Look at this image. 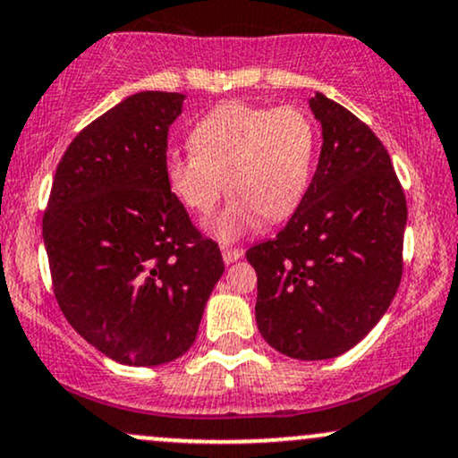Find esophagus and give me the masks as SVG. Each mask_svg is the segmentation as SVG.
Returning a JSON list of instances; mask_svg holds the SVG:
<instances>
[{"label":"esophagus","mask_w":458,"mask_h":458,"mask_svg":"<svg viewBox=\"0 0 458 458\" xmlns=\"http://www.w3.org/2000/svg\"><path fill=\"white\" fill-rule=\"evenodd\" d=\"M222 256H224V262L225 265H230V262H236L243 256V251L239 250V247H222Z\"/></svg>","instance_id":"1"}]
</instances>
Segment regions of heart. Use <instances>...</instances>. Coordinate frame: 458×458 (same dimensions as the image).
I'll use <instances>...</instances> for the list:
<instances>
[{"label":"heart","instance_id":"heart-1","mask_svg":"<svg viewBox=\"0 0 458 458\" xmlns=\"http://www.w3.org/2000/svg\"><path fill=\"white\" fill-rule=\"evenodd\" d=\"M189 144L191 150L167 152V185L202 219L211 217L228 187L233 199L213 233L234 241L260 225L262 217L280 222L299 207L312 178L317 129L295 105L230 101L199 120Z\"/></svg>","mask_w":458,"mask_h":458}]
</instances>
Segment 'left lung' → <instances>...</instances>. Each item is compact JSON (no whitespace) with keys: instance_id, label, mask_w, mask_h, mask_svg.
<instances>
[{"instance_id":"left-lung-1","label":"left lung","mask_w":458,"mask_h":458,"mask_svg":"<svg viewBox=\"0 0 458 458\" xmlns=\"http://www.w3.org/2000/svg\"><path fill=\"white\" fill-rule=\"evenodd\" d=\"M323 148L306 196L276 239L247 250L262 338L295 360L346 353L379 323L403 277L407 199L368 124L317 92Z\"/></svg>"}]
</instances>
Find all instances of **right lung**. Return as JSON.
Returning <instances> with one entry per match:
<instances>
[{"mask_svg": "<svg viewBox=\"0 0 458 458\" xmlns=\"http://www.w3.org/2000/svg\"><path fill=\"white\" fill-rule=\"evenodd\" d=\"M182 94L138 92L98 115L57 163L43 215L54 293L72 329L127 366L181 357L224 273L165 176Z\"/></svg>", "mask_w": 458, "mask_h": 458, "instance_id": "right-lung-1", "label": "right lung"}]
</instances>
